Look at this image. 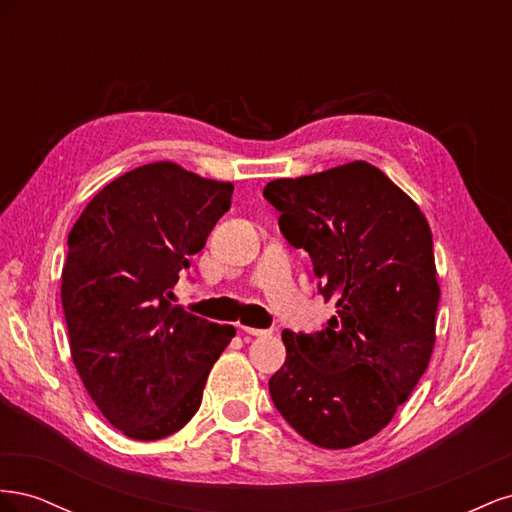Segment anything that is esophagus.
<instances>
[{
  "label": "esophagus",
  "instance_id": "esophagus-1",
  "mask_svg": "<svg viewBox=\"0 0 512 512\" xmlns=\"http://www.w3.org/2000/svg\"><path fill=\"white\" fill-rule=\"evenodd\" d=\"M241 331L247 333V335H252V337H265V335L271 333L269 329H254V327H241Z\"/></svg>",
  "mask_w": 512,
  "mask_h": 512
}]
</instances>
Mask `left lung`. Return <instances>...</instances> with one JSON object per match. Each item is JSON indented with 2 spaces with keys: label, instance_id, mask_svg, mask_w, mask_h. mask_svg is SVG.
Returning <instances> with one entry per match:
<instances>
[{
  "label": "left lung",
  "instance_id": "8db88e82",
  "mask_svg": "<svg viewBox=\"0 0 512 512\" xmlns=\"http://www.w3.org/2000/svg\"><path fill=\"white\" fill-rule=\"evenodd\" d=\"M262 196L335 303L322 331L282 333L286 361L269 380L271 399L312 444H361L391 423L436 344L431 228L406 192L361 160L275 179Z\"/></svg>",
  "mask_w": 512,
  "mask_h": 512
}]
</instances>
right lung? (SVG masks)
<instances>
[{"label": "right lung", "instance_id": "obj_1", "mask_svg": "<svg viewBox=\"0 0 512 512\" xmlns=\"http://www.w3.org/2000/svg\"><path fill=\"white\" fill-rule=\"evenodd\" d=\"M232 190L153 162L108 183L70 230L61 305L72 361L106 421L132 440H160L190 421L237 333L170 303Z\"/></svg>", "mask_w": 512, "mask_h": 512}]
</instances>
